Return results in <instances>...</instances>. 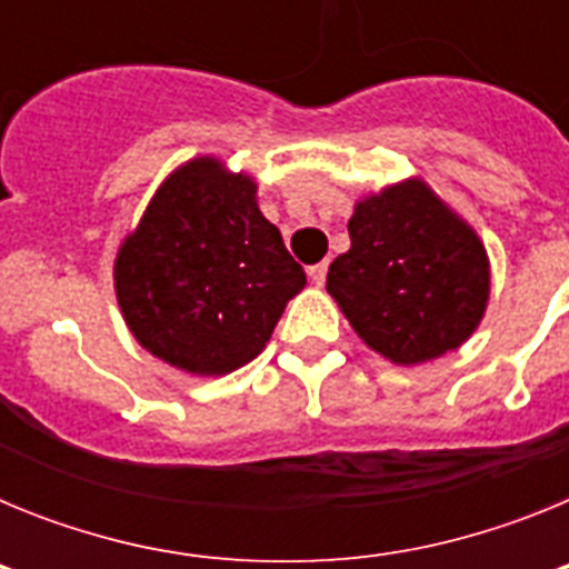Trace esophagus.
I'll use <instances>...</instances> for the list:
<instances>
[{"mask_svg": "<svg viewBox=\"0 0 569 569\" xmlns=\"http://www.w3.org/2000/svg\"><path fill=\"white\" fill-rule=\"evenodd\" d=\"M308 276H310V281H313V284H325V279H328V261L310 264Z\"/></svg>", "mask_w": 569, "mask_h": 569, "instance_id": "esophagus-1", "label": "esophagus"}]
</instances>
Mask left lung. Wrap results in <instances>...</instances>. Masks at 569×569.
<instances>
[{"label": "left lung", "instance_id": "left-lung-1", "mask_svg": "<svg viewBox=\"0 0 569 569\" xmlns=\"http://www.w3.org/2000/svg\"><path fill=\"white\" fill-rule=\"evenodd\" d=\"M350 250L328 270V293L367 345L396 365L456 350L485 316L490 268L479 236L421 182L356 204Z\"/></svg>", "mask_w": 569, "mask_h": 569}]
</instances>
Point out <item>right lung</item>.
Returning a JSON list of instances; mask_svg holds the SVG:
<instances>
[{
	"mask_svg": "<svg viewBox=\"0 0 569 569\" xmlns=\"http://www.w3.org/2000/svg\"><path fill=\"white\" fill-rule=\"evenodd\" d=\"M130 333L168 365L222 376L268 345L281 310L308 284L248 176L216 159L176 170L116 259Z\"/></svg>",
	"mask_w": 569,
	"mask_h": 569,
	"instance_id": "right-lung-1",
	"label": "right lung"
}]
</instances>
